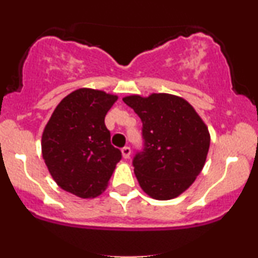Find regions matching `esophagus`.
Instances as JSON below:
<instances>
[{
    "label": "esophagus",
    "mask_w": 258,
    "mask_h": 258,
    "mask_svg": "<svg viewBox=\"0 0 258 258\" xmlns=\"http://www.w3.org/2000/svg\"><path fill=\"white\" fill-rule=\"evenodd\" d=\"M121 152H122V156H123V158L128 159L130 155H131V148H130V147H123Z\"/></svg>",
    "instance_id": "34e87169"
}]
</instances>
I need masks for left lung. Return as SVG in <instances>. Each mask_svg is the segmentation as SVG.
I'll use <instances>...</instances> for the list:
<instances>
[{"instance_id": "8db88e82", "label": "left lung", "mask_w": 258, "mask_h": 258, "mask_svg": "<svg viewBox=\"0 0 258 258\" xmlns=\"http://www.w3.org/2000/svg\"><path fill=\"white\" fill-rule=\"evenodd\" d=\"M141 117L143 149L132 165L139 185L156 200L186 190L205 165L210 133L186 100L167 93L122 99Z\"/></svg>"}]
</instances>
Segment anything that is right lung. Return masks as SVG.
<instances>
[{
	"label": "right lung",
	"mask_w": 258,
	"mask_h": 258,
	"mask_svg": "<svg viewBox=\"0 0 258 258\" xmlns=\"http://www.w3.org/2000/svg\"><path fill=\"white\" fill-rule=\"evenodd\" d=\"M116 100L103 91L80 88L59 103L44 127L41 147L49 173L76 197L102 193L122 156L104 122Z\"/></svg>",
	"instance_id": "add662e5"
}]
</instances>
